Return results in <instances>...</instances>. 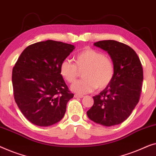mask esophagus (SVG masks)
Masks as SVG:
<instances>
[{
	"instance_id": "34e87169",
	"label": "esophagus",
	"mask_w": 156,
	"mask_h": 156,
	"mask_svg": "<svg viewBox=\"0 0 156 156\" xmlns=\"http://www.w3.org/2000/svg\"><path fill=\"white\" fill-rule=\"evenodd\" d=\"M74 97L75 98H83L84 97V96H83V95H80V94H75V95H74Z\"/></svg>"
}]
</instances>
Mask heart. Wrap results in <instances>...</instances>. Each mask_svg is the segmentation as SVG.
<instances>
[{"label": "heart", "instance_id": "1", "mask_svg": "<svg viewBox=\"0 0 156 156\" xmlns=\"http://www.w3.org/2000/svg\"><path fill=\"white\" fill-rule=\"evenodd\" d=\"M75 63L66 59L60 66V73L67 82H75L83 71L82 80L71 85V90L78 93H88L97 88L102 90L110 84L115 76V65L110 57L102 52L85 48L76 56Z\"/></svg>", "mask_w": 156, "mask_h": 156}]
</instances>
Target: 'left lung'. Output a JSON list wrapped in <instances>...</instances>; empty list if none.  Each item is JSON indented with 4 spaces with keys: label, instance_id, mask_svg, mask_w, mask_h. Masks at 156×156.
Returning <instances> with one entry per match:
<instances>
[{
    "label": "left lung",
    "instance_id": "8db88e82",
    "mask_svg": "<svg viewBox=\"0 0 156 156\" xmlns=\"http://www.w3.org/2000/svg\"><path fill=\"white\" fill-rule=\"evenodd\" d=\"M94 45L110 55L115 65V76L106 88L94 96V104L87 115L98 124L115 126L124 122L139 102L144 79L143 67L136 51L125 44L103 40Z\"/></svg>",
    "mask_w": 156,
    "mask_h": 156
}]
</instances>
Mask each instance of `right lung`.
<instances>
[{"label":"right lung","instance_id":"right-lung-1","mask_svg":"<svg viewBox=\"0 0 156 156\" xmlns=\"http://www.w3.org/2000/svg\"><path fill=\"white\" fill-rule=\"evenodd\" d=\"M74 49L61 41H39L25 48L15 63L12 73L15 101L32 124L51 126L64 116L74 95L61 75L60 66Z\"/></svg>","mask_w":156,"mask_h":156}]
</instances>
